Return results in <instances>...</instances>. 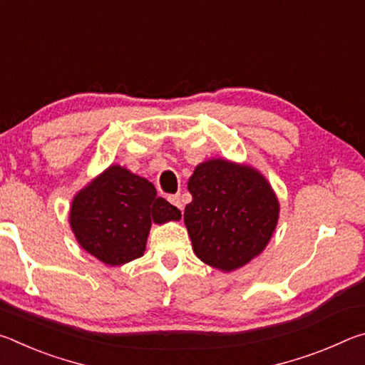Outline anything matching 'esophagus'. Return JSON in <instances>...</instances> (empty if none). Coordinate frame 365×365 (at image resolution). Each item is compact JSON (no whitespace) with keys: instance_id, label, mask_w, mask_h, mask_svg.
Wrapping results in <instances>:
<instances>
[{"instance_id":"esophagus-1","label":"esophagus","mask_w":365,"mask_h":365,"mask_svg":"<svg viewBox=\"0 0 365 365\" xmlns=\"http://www.w3.org/2000/svg\"><path fill=\"white\" fill-rule=\"evenodd\" d=\"M169 201H170V205H174L175 207L180 209V211H183V201H182V196L180 195L169 196Z\"/></svg>"}]
</instances>
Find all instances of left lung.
I'll use <instances>...</instances> for the list:
<instances>
[{
	"mask_svg": "<svg viewBox=\"0 0 365 365\" xmlns=\"http://www.w3.org/2000/svg\"><path fill=\"white\" fill-rule=\"evenodd\" d=\"M188 190L193 201L183 219L202 262L230 272L269 243L279 220V201L257 170L212 159L195 169Z\"/></svg>",
	"mask_w": 365,
	"mask_h": 365,
	"instance_id": "8db88e82",
	"label": "left lung"
}]
</instances>
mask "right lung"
I'll return each instance as SVG.
<instances>
[{
    "label": "right lung",
    "instance_id": "1",
    "mask_svg": "<svg viewBox=\"0 0 365 365\" xmlns=\"http://www.w3.org/2000/svg\"><path fill=\"white\" fill-rule=\"evenodd\" d=\"M182 217L146 178L120 165H110L73 197L71 227L85 251L108 265L141 257L151 222Z\"/></svg>",
    "mask_w": 365,
    "mask_h": 365
}]
</instances>
